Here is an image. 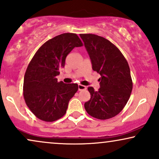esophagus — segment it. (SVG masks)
<instances>
[{"instance_id":"34e87169","label":"esophagus","mask_w":159,"mask_h":159,"mask_svg":"<svg viewBox=\"0 0 159 159\" xmlns=\"http://www.w3.org/2000/svg\"><path fill=\"white\" fill-rule=\"evenodd\" d=\"M87 89V87L86 86L81 85V84H78V90L81 91V90H84V89Z\"/></svg>"}]
</instances>
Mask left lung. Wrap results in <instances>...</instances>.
Returning a JSON list of instances; mask_svg holds the SVG:
<instances>
[{
    "label": "left lung",
    "mask_w": 159,
    "mask_h": 159,
    "mask_svg": "<svg viewBox=\"0 0 159 159\" xmlns=\"http://www.w3.org/2000/svg\"><path fill=\"white\" fill-rule=\"evenodd\" d=\"M92 67L101 75L100 88L88 87L90 99L84 104L89 116L106 120L117 116L130 97L133 81L129 64L123 54L106 38L94 34H81Z\"/></svg>",
    "instance_id": "left-lung-1"
}]
</instances>
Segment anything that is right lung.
<instances>
[{
  "label": "right lung",
  "mask_w": 159,
  "mask_h": 159,
  "mask_svg": "<svg viewBox=\"0 0 159 159\" xmlns=\"http://www.w3.org/2000/svg\"><path fill=\"white\" fill-rule=\"evenodd\" d=\"M82 46L76 34H61L45 42L29 64L24 75V97L28 107L39 119L55 121L66 113L78 86L58 82L56 76L64 66L69 53Z\"/></svg>",
  "instance_id": "obj_1"
}]
</instances>
